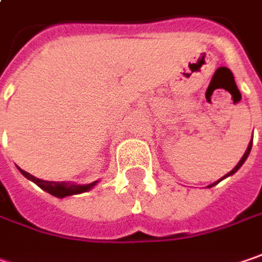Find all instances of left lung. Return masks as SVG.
Returning a JSON list of instances; mask_svg holds the SVG:
<instances>
[{"mask_svg":"<svg viewBox=\"0 0 262 262\" xmlns=\"http://www.w3.org/2000/svg\"><path fill=\"white\" fill-rule=\"evenodd\" d=\"M251 149H252V138H251V141H249V144H248V149H246V151H245V155H243V156H242V159L239 161V164L236 165V166H234V168H233V169L230 171L229 174H226V176L223 177V178H220V180H218V181H215V183L209 184L208 187H214V186H215V184H218V183H220L221 180H224V178H227V177L233 176L234 172H237V171H239V168H241V166H242V165L245 164V161L248 159V156H249V153H251Z\"/></svg>","mask_w":262,"mask_h":262,"instance_id":"obj_1","label":"left lung"}]
</instances>
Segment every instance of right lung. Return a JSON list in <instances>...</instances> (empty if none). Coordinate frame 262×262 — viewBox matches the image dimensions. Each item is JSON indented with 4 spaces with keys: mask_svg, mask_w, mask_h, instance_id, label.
I'll use <instances>...</instances> for the list:
<instances>
[{
    "mask_svg": "<svg viewBox=\"0 0 262 262\" xmlns=\"http://www.w3.org/2000/svg\"><path fill=\"white\" fill-rule=\"evenodd\" d=\"M19 171L21 172V176L33 181L38 187H41L42 190H46L47 193H50V194H53L56 198H60V199L66 198V196H72V194L85 193L88 190L93 189L98 183V180L90 183V184H76V183H71V181H46V180H41V178L31 176L29 172H26V171H23L20 168Z\"/></svg>",
    "mask_w": 262,
    "mask_h": 262,
    "instance_id": "1",
    "label": "right lung"
}]
</instances>
